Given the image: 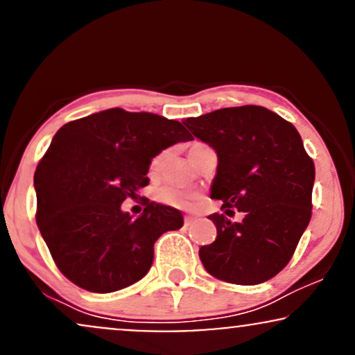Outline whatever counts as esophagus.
Returning <instances> with one entry per match:
<instances>
[{
  "mask_svg": "<svg viewBox=\"0 0 355 355\" xmlns=\"http://www.w3.org/2000/svg\"><path fill=\"white\" fill-rule=\"evenodd\" d=\"M196 220V218H193V216H186L184 218V226H191V224H193Z\"/></svg>",
  "mask_w": 355,
  "mask_h": 355,
  "instance_id": "obj_1",
  "label": "esophagus"
}]
</instances>
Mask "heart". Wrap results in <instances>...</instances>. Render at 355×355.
<instances>
[{"label":"heart","instance_id":"b5f03b06","mask_svg":"<svg viewBox=\"0 0 355 355\" xmlns=\"http://www.w3.org/2000/svg\"><path fill=\"white\" fill-rule=\"evenodd\" d=\"M161 164H162V154H157V156H154L151 162H149V173L156 174L157 171H159ZM154 199H156L157 202L166 204V206L178 207V209H189V207H193L196 204L198 196L191 193V191L184 189V187L166 184V186L157 187V189L154 191Z\"/></svg>","mask_w":355,"mask_h":355}]
</instances>
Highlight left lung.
Returning a JSON list of instances; mask_svg holds the SVG:
<instances>
[{
	"label": "left lung",
	"instance_id": "1",
	"mask_svg": "<svg viewBox=\"0 0 355 355\" xmlns=\"http://www.w3.org/2000/svg\"><path fill=\"white\" fill-rule=\"evenodd\" d=\"M196 137L218 153L211 198L226 214H211L218 237L199 249L220 281L254 286L286 268L312 216L314 161L289 121L262 106H237L187 118ZM245 212L241 223L227 218Z\"/></svg>",
	"mask_w": 355,
	"mask_h": 355
}]
</instances>
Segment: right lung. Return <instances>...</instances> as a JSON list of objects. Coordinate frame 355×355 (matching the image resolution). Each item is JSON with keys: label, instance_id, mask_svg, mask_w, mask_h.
Returning a JSON list of instances; mask_svg holds the SVG:
<instances>
[{"label": "right lung", "instance_id": "1", "mask_svg": "<svg viewBox=\"0 0 355 355\" xmlns=\"http://www.w3.org/2000/svg\"><path fill=\"white\" fill-rule=\"evenodd\" d=\"M193 136L179 121L112 107L64 124L35 173L36 223L54 264L89 293H114L143 279L162 232L182 214L146 201L132 219L126 199L149 184V162Z\"/></svg>", "mask_w": 355, "mask_h": 355}]
</instances>
